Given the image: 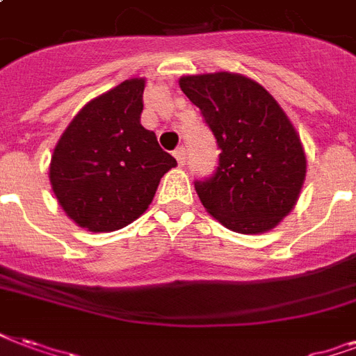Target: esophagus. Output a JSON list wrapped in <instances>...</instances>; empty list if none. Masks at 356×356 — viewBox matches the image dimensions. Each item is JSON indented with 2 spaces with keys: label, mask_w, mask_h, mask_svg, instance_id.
Returning <instances> with one entry per match:
<instances>
[{
  "label": "esophagus",
  "mask_w": 356,
  "mask_h": 356,
  "mask_svg": "<svg viewBox=\"0 0 356 356\" xmlns=\"http://www.w3.org/2000/svg\"><path fill=\"white\" fill-rule=\"evenodd\" d=\"M175 157H176V161H178V165H184V163H186V159H188V156H186V148H184V146L176 148Z\"/></svg>",
  "instance_id": "34e87169"
}]
</instances>
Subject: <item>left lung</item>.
<instances>
[{
    "label": "left lung",
    "instance_id": "obj_1",
    "mask_svg": "<svg viewBox=\"0 0 356 356\" xmlns=\"http://www.w3.org/2000/svg\"><path fill=\"white\" fill-rule=\"evenodd\" d=\"M180 88L221 149L213 175L195 180L202 207L234 232L274 229L296 204L306 176V156L289 118L242 74L181 76Z\"/></svg>",
    "mask_w": 356,
    "mask_h": 356
}]
</instances>
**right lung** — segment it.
Wrapping results in <instances>:
<instances>
[{"label": "right lung", "mask_w": 356, "mask_h": 356, "mask_svg": "<svg viewBox=\"0 0 356 356\" xmlns=\"http://www.w3.org/2000/svg\"><path fill=\"white\" fill-rule=\"evenodd\" d=\"M144 80H125L90 101L61 135L50 184L61 208L92 232L129 225L146 212L176 159L140 125Z\"/></svg>", "instance_id": "right-lung-1"}]
</instances>
